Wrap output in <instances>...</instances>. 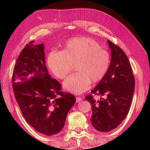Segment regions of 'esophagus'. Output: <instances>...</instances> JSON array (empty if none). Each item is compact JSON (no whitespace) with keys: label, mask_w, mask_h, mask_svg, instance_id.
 <instances>
[{"label":"esophagus","mask_w":150,"mask_h":150,"mask_svg":"<svg viewBox=\"0 0 150 150\" xmlns=\"http://www.w3.org/2000/svg\"><path fill=\"white\" fill-rule=\"evenodd\" d=\"M82 100V98L81 97H76V103H79V101H81Z\"/></svg>","instance_id":"esophagus-1"}]
</instances>
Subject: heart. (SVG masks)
Listing matches in <instances>:
<instances>
[{"mask_svg": "<svg viewBox=\"0 0 150 150\" xmlns=\"http://www.w3.org/2000/svg\"><path fill=\"white\" fill-rule=\"evenodd\" d=\"M47 64L52 73L61 79L76 64L78 72L68 77L63 87L67 91L79 94L89 89L91 82L98 83L104 78L110 69L111 57L96 40L77 38L68 41L63 51L50 52Z\"/></svg>", "mask_w": 150, "mask_h": 150, "instance_id": "heart-1", "label": "heart"}]
</instances>
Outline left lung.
I'll return each instance as SVG.
<instances>
[{
  "instance_id": "left-lung-1",
  "label": "left lung",
  "mask_w": 150,
  "mask_h": 150,
  "mask_svg": "<svg viewBox=\"0 0 150 150\" xmlns=\"http://www.w3.org/2000/svg\"><path fill=\"white\" fill-rule=\"evenodd\" d=\"M111 59L106 75L88 94L86 99L91 104L93 114L91 122L101 132L115 129L123 121L129 112L134 91L135 80L132 68L125 52L110 40ZM93 95L102 97L99 101Z\"/></svg>"
}]
</instances>
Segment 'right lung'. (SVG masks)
I'll return each mask as SVG.
<instances>
[{
    "mask_svg": "<svg viewBox=\"0 0 150 150\" xmlns=\"http://www.w3.org/2000/svg\"><path fill=\"white\" fill-rule=\"evenodd\" d=\"M26 44L17 59L12 83L13 94L28 123L47 136L64 128L68 112L76 103L73 94L48 74L43 44Z\"/></svg>",
    "mask_w": 150,
    "mask_h": 150,
    "instance_id": "right-lung-1",
    "label": "right lung"
}]
</instances>
